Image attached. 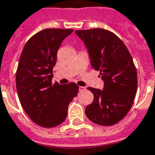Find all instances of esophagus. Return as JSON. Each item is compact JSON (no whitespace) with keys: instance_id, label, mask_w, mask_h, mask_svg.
<instances>
[{"instance_id":"obj_1","label":"esophagus","mask_w":155,"mask_h":155,"mask_svg":"<svg viewBox=\"0 0 155 155\" xmlns=\"http://www.w3.org/2000/svg\"><path fill=\"white\" fill-rule=\"evenodd\" d=\"M85 90H86L85 87H82V86H80V87H79V91H85Z\"/></svg>"}]
</instances>
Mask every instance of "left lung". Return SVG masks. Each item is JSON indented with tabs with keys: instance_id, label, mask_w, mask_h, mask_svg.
Here are the masks:
<instances>
[{
	"instance_id": "left-lung-1",
	"label": "left lung",
	"mask_w": 155,
	"mask_h": 155,
	"mask_svg": "<svg viewBox=\"0 0 155 155\" xmlns=\"http://www.w3.org/2000/svg\"><path fill=\"white\" fill-rule=\"evenodd\" d=\"M87 48L91 65L100 72L103 90L87 87L94 95L86 115L97 125H113L130 110L137 91V72L125 44L109 30L95 28L75 31Z\"/></svg>"
}]
</instances>
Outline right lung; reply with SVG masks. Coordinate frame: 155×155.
Segmentation results:
<instances>
[{"instance_id":"obj_1","label":"right lung","mask_w":155,"mask_h":155,"mask_svg":"<svg viewBox=\"0 0 155 155\" xmlns=\"http://www.w3.org/2000/svg\"><path fill=\"white\" fill-rule=\"evenodd\" d=\"M72 29H45L33 35L25 45L16 70V89L20 104L30 119L45 128L60 125L68 107L77 97L74 82H52L53 68L62 42Z\"/></svg>"}]
</instances>
